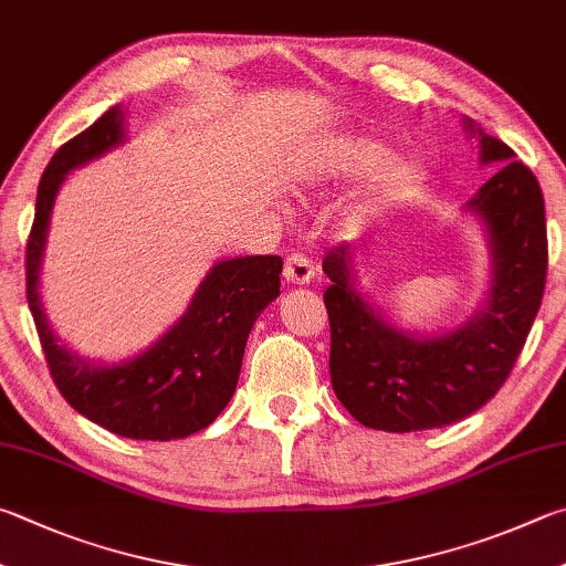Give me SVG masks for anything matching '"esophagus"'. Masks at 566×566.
<instances>
[{"label": "esophagus", "instance_id": "34e87169", "mask_svg": "<svg viewBox=\"0 0 566 566\" xmlns=\"http://www.w3.org/2000/svg\"><path fill=\"white\" fill-rule=\"evenodd\" d=\"M284 280L290 284H310L314 280V264L304 254H290L284 262Z\"/></svg>", "mask_w": 566, "mask_h": 566}]
</instances>
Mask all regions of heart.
Wrapping results in <instances>:
<instances>
[{
    "label": "heart",
    "instance_id": "1",
    "mask_svg": "<svg viewBox=\"0 0 566 566\" xmlns=\"http://www.w3.org/2000/svg\"><path fill=\"white\" fill-rule=\"evenodd\" d=\"M384 146L371 138H334L326 140L316 153L312 178H344L358 176V172L374 170L364 198L356 202V218H368L398 200L413 195L426 180V168L410 158H386Z\"/></svg>",
    "mask_w": 566,
    "mask_h": 566
}]
</instances>
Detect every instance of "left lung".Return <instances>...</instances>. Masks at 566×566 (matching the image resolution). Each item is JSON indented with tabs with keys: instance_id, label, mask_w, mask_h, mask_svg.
<instances>
[{
	"instance_id": "8db88e82",
	"label": "left lung",
	"mask_w": 566,
	"mask_h": 566,
	"mask_svg": "<svg viewBox=\"0 0 566 566\" xmlns=\"http://www.w3.org/2000/svg\"><path fill=\"white\" fill-rule=\"evenodd\" d=\"M478 140L480 166L497 172L465 202L485 232L490 286L485 302L448 332L413 334L378 310L358 282L356 248L324 256L332 280L324 304L332 326L328 371L336 398L358 423L388 433L443 428L497 394L527 342L547 280V222L534 172L515 150L462 116Z\"/></svg>"
}]
</instances>
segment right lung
<instances>
[{
	"label": "right lung",
	"mask_w": 566,
	"mask_h": 566,
	"mask_svg": "<svg viewBox=\"0 0 566 566\" xmlns=\"http://www.w3.org/2000/svg\"><path fill=\"white\" fill-rule=\"evenodd\" d=\"M126 138V111L118 104L51 158L27 244V302L51 376L71 408L123 438L178 440L208 428L230 403L256 316L280 296L282 256L214 262L178 322L120 361H96L61 344L39 292L56 195L71 170L106 156Z\"/></svg>",
	"instance_id": "right-lung-1"
}]
</instances>
